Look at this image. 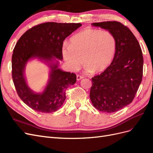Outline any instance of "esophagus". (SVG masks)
I'll list each match as a JSON object with an SVG mask.
<instances>
[{"mask_svg": "<svg viewBox=\"0 0 153 153\" xmlns=\"http://www.w3.org/2000/svg\"><path fill=\"white\" fill-rule=\"evenodd\" d=\"M82 78H84V76H81V75H76V79H77V80H80L82 79Z\"/></svg>", "mask_w": 153, "mask_h": 153, "instance_id": "34e87169", "label": "esophagus"}]
</instances>
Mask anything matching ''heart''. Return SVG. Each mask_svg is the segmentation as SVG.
Masks as SVG:
<instances>
[{
	"mask_svg": "<svg viewBox=\"0 0 153 153\" xmlns=\"http://www.w3.org/2000/svg\"><path fill=\"white\" fill-rule=\"evenodd\" d=\"M115 51L116 39L112 32L88 28L74 35L70 44H64L62 54L71 70H78L84 63L87 72L96 73L110 66Z\"/></svg>",
	"mask_w": 153,
	"mask_h": 153,
	"instance_id": "b5f03b06",
	"label": "heart"
}]
</instances>
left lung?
<instances>
[{
	"instance_id": "left-lung-1",
	"label": "left lung",
	"mask_w": 153,
	"mask_h": 153,
	"mask_svg": "<svg viewBox=\"0 0 153 153\" xmlns=\"http://www.w3.org/2000/svg\"><path fill=\"white\" fill-rule=\"evenodd\" d=\"M92 25L112 32L116 39V51L110 65L92 78L90 99L98 110L115 112L135 98L142 80V52L135 36L121 23L109 21Z\"/></svg>"
}]
</instances>
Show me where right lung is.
Listing matches in <instances>:
<instances>
[{
    "label": "right lung",
    "instance_id": "add662e5",
    "mask_svg": "<svg viewBox=\"0 0 153 153\" xmlns=\"http://www.w3.org/2000/svg\"><path fill=\"white\" fill-rule=\"evenodd\" d=\"M81 24L47 22L27 30L18 39L12 55V78L20 98L37 112L51 113L57 110L66 99V91L76 81L75 73L58 68L59 62L50 64V79L41 94L34 93L27 85L24 69L31 58L52 62L62 60L63 41Z\"/></svg>",
    "mask_w": 153,
    "mask_h": 153
}]
</instances>
